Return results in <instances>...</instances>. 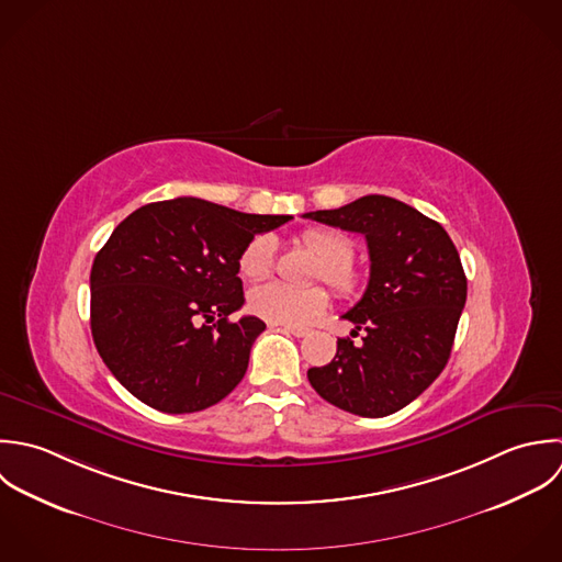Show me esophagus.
Wrapping results in <instances>:
<instances>
[{
  "instance_id": "obj_1",
  "label": "esophagus",
  "mask_w": 562,
  "mask_h": 562,
  "mask_svg": "<svg viewBox=\"0 0 562 562\" xmlns=\"http://www.w3.org/2000/svg\"><path fill=\"white\" fill-rule=\"evenodd\" d=\"M272 327H279L281 331H285V334H292V336H296V338H305L310 331L307 329H301V327H283V325H272Z\"/></svg>"
}]
</instances>
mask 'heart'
<instances>
[{"label": "heart", "mask_w": 562, "mask_h": 562, "mask_svg": "<svg viewBox=\"0 0 562 562\" xmlns=\"http://www.w3.org/2000/svg\"><path fill=\"white\" fill-rule=\"evenodd\" d=\"M305 248L318 259L316 279H323L342 296H351L362 288V272L353 266L356 244L336 228H307L303 233ZM277 241L272 235L252 237L239 255V272L246 279H263L274 266ZM329 305L323 288H290L283 283H263L248 294V307L255 316L270 325L301 327L321 316Z\"/></svg>", "instance_id": "b5f03b06"}]
</instances>
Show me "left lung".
<instances>
[{"mask_svg":"<svg viewBox=\"0 0 562 562\" xmlns=\"http://www.w3.org/2000/svg\"><path fill=\"white\" fill-rule=\"evenodd\" d=\"M303 217L362 233L371 257L367 292L342 316L353 323V338L362 331V342L340 338L336 358L310 369L307 379L345 412L387 416L447 367L467 303L460 255L436 220L387 195L371 193Z\"/></svg>","mask_w":562,"mask_h":562,"instance_id":"left-lung-1","label":"left lung"}]
</instances>
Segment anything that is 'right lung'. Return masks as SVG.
I'll return each instance as SVG.
<instances>
[{
  "label": "right lung",
  "instance_id": "right-lung-1",
  "mask_svg": "<svg viewBox=\"0 0 562 562\" xmlns=\"http://www.w3.org/2000/svg\"><path fill=\"white\" fill-rule=\"evenodd\" d=\"M288 220L183 195L144 204L117 224L91 268V334L133 396L188 414L241 381L266 325L228 321L244 305L239 255Z\"/></svg>",
  "mask_w": 562,
  "mask_h": 562
}]
</instances>
